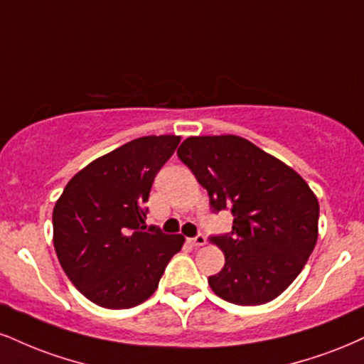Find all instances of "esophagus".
I'll return each instance as SVG.
<instances>
[{"label": "esophagus", "instance_id": "obj_1", "mask_svg": "<svg viewBox=\"0 0 364 364\" xmlns=\"http://www.w3.org/2000/svg\"><path fill=\"white\" fill-rule=\"evenodd\" d=\"M190 244L193 247H201V246H205V244H207V237H205V235L198 234V235H196V237L190 239Z\"/></svg>", "mask_w": 364, "mask_h": 364}]
</instances>
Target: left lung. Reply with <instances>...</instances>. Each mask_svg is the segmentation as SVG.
I'll return each mask as SVG.
<instances>
[{"label":"left lung","mask_w":364,"mask_h":364,"mask_svg":"<svg viewBox=\"0 0 364 364\" xmlns=\"http://www.w3.org/2000/svg\"><path fill=\"white\" fill-rule=\"evenodd\" d=\"M213 212L230 208V234L212 235L225 264L208 278L235 305L277 299L304 269L318 235V201L296 171L237 135L188 137L178 149Z\"/></svg>","instance_id":"1"}]
</instances>
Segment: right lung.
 Returning <instances> with one entry per match:
<instances>
[{
	"mask_svg": "<svg viewBox=\"0 0 364 364\" xmlns=\"http://www.w3.org/2000/svg\"><path fill=\"white\" fill-rule=\"evenodd\" d=\"M179 140H130L74 174L55 201L57 257L74 287L100 307L130 309L146 301L185 244L183 235L147 227L144 208L156 174Z\"/></svg>",
	"mask_w": 364,
	"mask_h": 364,
	"instance_id": "obj_1",
	"label": "right lung"
}]
</instances>
